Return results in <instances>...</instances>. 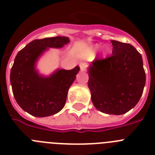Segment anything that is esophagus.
<instances>
[{
	"label": "esophagus",
	"instance_id": "1",
	"mask_svg": "<svg viewBox=\"0 0 155 155\" xmlns=\"http://www.w3.org/2000/svg\"><path fill=\"white\" fill-rule=\"evenodd\" d=\"M79 67H80V69L81 71H85V69L87 68V64L84 62H81L79 64Z\"/></svg>",
	"mask_w": 155,
	"mask_h": 155
}]
</instances>
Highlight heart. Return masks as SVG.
<instances>
[{"instance_id":"b5f03b06","label":"heart","mask_w":155,"mask_h":155,"mask_svg":"<svg viewBox=\"0 0 155 155\" xmlns=\"http://www.w3.org/2000/svg\"><path fill=\"white\" fill-rule=\"evenodd\" d=\"M99 47V46H98V45H96V46H95V48H98ZM107 50V49H106V48H105V50Z\"/></svg>"}]
</instances>
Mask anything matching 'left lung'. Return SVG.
I'll list each match as a JSON object with an SVG mask.
<instances>
[{
	"instance_id": "8db88e82",
	"label": "left lung",
	"mask_w": 155,
	"mask_h": 155,
	"mask_svg": "<svg viewBox=\"0 0 155 155\" xmlns=\"http://www.w3.org/2000/svg\"><path fill=\"white\" fill-rule=\"evenodd\" d=\"M112 55L96 58L88 68L91 101L106 114L127 113L143 94L146 74L140 53L129 43L111 40Z\"/></svg>"
}]
</instances>
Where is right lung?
Listing matches in <instances>:
<instances>
[{
  "instance_id": "right-lung-1",
  "label": "right lung",
  "mask_w": 155,
  "mask_h": 155,
  "mask_svg": "<svg viewBox=\"0 0 155 155\" xmlns=\"http://www.w3.org/2000/svg\"><path fill=\"white\" fill-rule=\"evenodd\" d=\"M69 42L65 36L35 39L18 53L10 74L12 91L19 106L31 116H50L64 107L68 90L80 68L57 69L44 77L38 73L35 64L49 48H61Z\"/></svg>"
}]
</instances>
